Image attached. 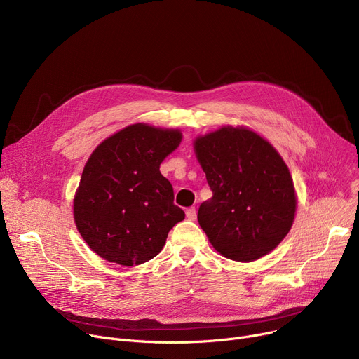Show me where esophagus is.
<instances>
[{"label":"esophagus","instance_id":"obj_1","mask_svg":"<svg viewBox=\"0 0 359 359\" xmlns=\"http://www.w3.org/2000/svg\"><path fill=\"white\" fill-rule=\"evenodd\" d=\"M186 218L189 219V221H195L196 219V208H187L186 209Z\"/></svg>","mask_w":359,"mask_h":359}]
</instances>
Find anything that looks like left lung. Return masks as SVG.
<instances>
[{
	"label": "left lung",
	"mask_w": 359,
	"mask_h": 359,
	"mask_svg": "<svg viewBox=\"0 0 359 359\" xmlns=\"http://www.w3.org/2000/svg\"><path fill=\"white\" fill-rule=\"evenodd\" d=\"M212 198L198 221L224 257L250 262L274 250L293 225L296 195L287 165L258 134L224 127L195 141Z\"/></svg>",
	"instance_id": "1"
}]
</instances>
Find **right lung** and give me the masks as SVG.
<instances>
[{
	"label": "right lung",
	"instance_id": "add662e5",
	"mask_svg": "<svg viewBox=\"0 0 359 359\" xmlns=\"http://www.w3.org/2000/svg\"><path fill=\"white\" fill-rule=\"evenodd\" d=\"M177 130L130 126L95 149L74 202L78 231L92 251L126 267L142 264L163 248L184 219L161 161L180 144Z\"/></svg>",
	"mask_w": 359,
	"mask_h": 359
}]
</instances>
